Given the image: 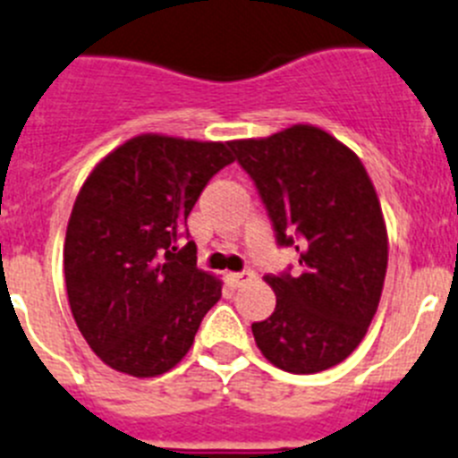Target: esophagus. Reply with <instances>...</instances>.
<instances>
[{"instance_id": "34e87169", "label": "esophagus", "mask_w": 458, "mask_h": 458, "mask_svg": "<svg viewBox=\"0 0 458 458\" xmlns=\"http://www.w3.org/2000/svg\"><path fill=\"white\" fill-rule=\"evenodd\" d=\"M225 278H228V283L233 287H242V285H246L249 280H253L255 274L253 271H233V274H228Z\"/></svg>"}]
</instances>
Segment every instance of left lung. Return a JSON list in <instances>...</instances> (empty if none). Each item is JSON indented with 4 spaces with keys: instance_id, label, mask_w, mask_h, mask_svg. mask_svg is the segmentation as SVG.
Returning a JSON list of instances; mask_svg holds the SVG:
<instances>
[{
    "instance_id": "left-lung-1",
    "label": "left lung",
    "mask_w": 458,
    "mask_h": 458,
    "mask_svg": "<svg viewBox=\"0 0 458 458\" xmlns=\"http://www.w3.org/2000/svg\"><path fill=\"white\" fill-rule=\"evenodd\" d=\"M230 148L301 265L296 276H265L276 310L250 327L255 344L285 372H324L360 344L381 301L388 230L372 180L356 152L315 125Z\"/></svg>"
}]
</instances>
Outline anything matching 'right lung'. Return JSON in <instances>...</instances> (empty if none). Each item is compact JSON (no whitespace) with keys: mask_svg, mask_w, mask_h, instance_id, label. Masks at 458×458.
Here are the masks:
<instances>
[{"mask_svg":"<svg viewBox=\"0 0 458 458\" xmlns=\"http://www.w3.org/2000/svg\"><path fill=\"white\" fill-rule=\"evenodd\" d=\"M230 141L139 134L111 150L81 184L64 246L70 310L105 365L130 377L168 372L187 356L221 299L196 267L187 216Z\"/></svg>","mask_w":458,"mask_h":458,"instance_id":"right-lung-1","label":"right lung"}]
</instances>
